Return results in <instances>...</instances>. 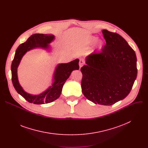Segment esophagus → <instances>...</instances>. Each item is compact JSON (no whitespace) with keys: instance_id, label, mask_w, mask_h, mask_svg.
<instances>
[{"instance_id":"obj_1","label":"esophagus","mask_w":148,"mask_h":148,"mask_svg":"<svg viewBox=\"0 0 148 148\" xmlns=\"http://www.w3.org/2000/svg\"><path fill=\"white\" fill-rule=\"evenodd\" d=\"M84 64V60H82V59H80L79 60V68H81L83 65Z\"/></svg>"}]
</instances>
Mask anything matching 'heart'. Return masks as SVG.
Here are the masks:
<instances>
[{"instance_id":"1","label":"heart","mask_w":148,"mask_h":148,"mask_svg":"<svg viewBox=\"0 0 148 148\" xmlns=\"http://www.w3.org/2000/svg\"><path fill=\"white\" fill-rule=\"evenodd\" d=\"M97 37H95V36H91L89 38L88 41H87V44L88 45H92L95 43V42H96V43H95V50L98 51L102 50V49L103 48V46H104V43L103 41L101 40H98L97 41Z\"/></svg>"}]
</instances>
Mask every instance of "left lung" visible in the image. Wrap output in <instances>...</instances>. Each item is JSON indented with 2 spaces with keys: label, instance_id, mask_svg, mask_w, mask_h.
<instances>
[{
  "label": "left lung",
  "instance_id": "8db88e82",
  "mask_svg": "<svg viewBox=\"0 0 148 148\" xmlns=\"http://www.w3.org/2000/svg\"><path fill=\"white\" fill-rule=\"evenodd\" d=\"M107 44L102 52L91 54L81 69V88L88 100L111 105L127 96L137 77L134 50L119 34L102 30Z\"/></svg>",
  "mask_w": 148,
  "mask_h": 148
}]
</instances>
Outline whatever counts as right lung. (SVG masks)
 <instances>
[{"mask_svg":"<svg viewBox=\"0 0 148 148\" xmlns=\"http://www.w3.org/2000/svg\"><path fill=\"white\" fill-rule=\"evenodd\" d=\"M55 39L53 34H34L32 35L25 43L21 44L17 49L11 66L12 80L16 91L26 101L34 104H44L51 102L61 95L62 87L69 78L73 70L79 69V59L77 58L68 63L58 64L54 70L53 83L45 91L38 95H32L26 92L20 86L17 77V68L24 55L31 50L40 48L50 50L49 45Z\"/></svg>","mask_w":148,"mask_h":148,"instance_id":"1","label":"right lung"}]
</instances>
